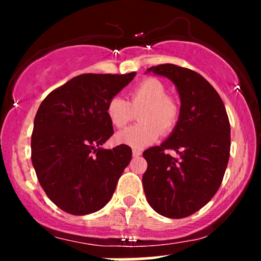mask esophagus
Returning <instances> with one entry per match:
<instances>
[{"instance_id":"obj_1","label":"esophagus","mask_w":261,"mask_h":261,"mask_svg":"<svg viewBox=\"0 0 261 261\" xmlns=\"http://www.w3.org/2000/svg\"><path fill=\"white\" fill-rule=\"evenodd\" d=\"M141 153H142V152H141L140 149H136V148L133 149V155H134V157H140Z\"/></svg>"}]
</instances>
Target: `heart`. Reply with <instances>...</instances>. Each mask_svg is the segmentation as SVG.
I'll return each mask as SVG.
<instances>
[{
	"label": "heart",
	"mask_w": 261,
	"mask_h": 261,
	"mask_svg": "<svg viewBox=\"0 0 261 261\" xmlns=\"http://www.w3.org/2000/svg\"><path fill=\"white\" fill-rule=\"evenodd\" d=\"M139 114L140 124L116 134L121 145L142 148L153 143L161 134L174 130L180 118V107L174 98L167 94V87L157 79H145L131 89L130 99L113 97L107 104V116L113 126L125 127Z\"/></svg>",
	"instance_id": "b5f03b06"
}]
</instances>
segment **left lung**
<instances>
[{"instance_id": "8db88e82", "label": "left lung", "mask_w": 261, "mask_h": 261, "mask_svg": "<svg viewBox=\"0 0 261 261\" xmlns=\"http://www.w3.org/2000/svg\"><path fill=\"white\" fill-rule=\"evenodd\" d=\"M147 71L172 80L181 107L172 135L143 152V190L157 214L184 218L203 207L222 182L230 151L228 115L216 89L195 71L173 64ZM169 149L179 157L172 158Z\"/></svg>"}]
</instances>
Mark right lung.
I'll list each match as a JSON object with an SVG mask.
<instances>
[{"instance_id": "add662e5", "label": "right lung", "mask_w": 261, "mask_h": 261, "mask_svg": "<svg viewBox=\"0 0 261 261\" xmlns=\"http://www.w3.org/2000/svg\"><path fill=\"white\" fill-rule=\"evenodd\" d=\"M135 74H80L49 93L39 107L33 166L47 197L67 214L83 216L104 207L130 163L128 146H100L114 134L108 101Z\"/></svg>"}]
</instances>
